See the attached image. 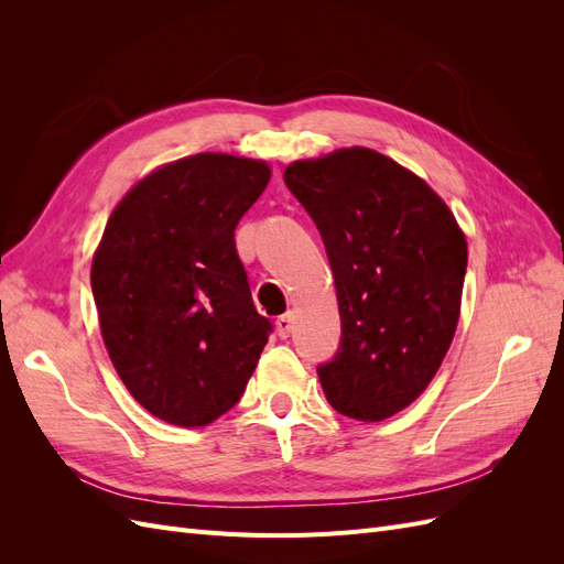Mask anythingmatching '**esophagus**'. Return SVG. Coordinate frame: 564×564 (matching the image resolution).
<instances>
[{
  "label": "esophagus",
  "instance_id": "obj_1",
  "mask_svg": "<svg viewBox=\"0 0 564 564\" xmlns=\"http://www.w3.org/2000/svg\"><path fill=\"white\" fill-rule=\"evenodd\" d=\"M278 334H280V338H289V334L294 332V315L292 313H284V315H280L278 317Z\"/></svg>",
  "mask_w": 564,
  "mask_h": 564
}]
</instances>
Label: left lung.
<instances>
[{"instance_id": "1", "label": "left lung", "mask_w": 564, "mask_h": 564, "mask_svg": "<svg viewBox=\"0 0 564 564\" xmlns=\"http://www.w3.org/2000/svg\"><path fill=\"white\" fill-rule=\"evenodd\" d=\"M334 272L340 340L317 367L338 414L383 421L412 404L449 350L466 237L429 185L369 148L284 169Z\"/></svg>"}]
</instances>
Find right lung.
Instances as JSON below:
<instances>
[{
    "label": "right lung",
    "instance_id": "1",
    "mask_svg": "<svg viewBox=\"0 0 564 564\" xmlns=\"http://www.w3.org/2000/svg\"><path fill=\"white\" fill-rule=\"evenodd\" d=\"M268 181L265 162L202 152L152 172L108 220L91 265L100 334L135 402L166 423L226 414L268 344L235 247Z\"/></svg>",
    "mask_w": 564,
    "mask_h": 564
}]
</instances>
